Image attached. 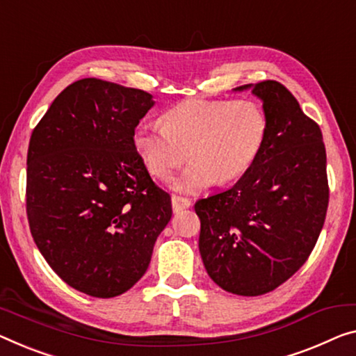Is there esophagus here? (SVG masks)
I'll use <instances>...</instances> for the list:
<instances>
[{
	"instance_id": "1",
	"label": "esophagus",
	"mask_w": 356,
	"mask_h": 356,
	"mask_svg": "<svg viewBox=\"0 0 356 356\" xmlns=\"http://www.w3.org/2000/svg\"><path fill=\"white\" fill-rule=\"evenodd\" d=\"M191 205H193V204H191L189 199H184V197H179V195L172 197V209H173L175 213L181 211L184 209H189Z\"/></svg>"
}]
</instances>
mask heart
Masks as SVG:
<instances>
[{
    "mask_svg": "<svg viewBox=\"0 0 356 356\" xmlns=\"http://www.w3.org/2000/svg\"><path fill=\"white\" fill-rule=\"evenodd\" d=\"M162 127L140 124L132 135L136 154L152 177L168 179L186 159L191 162L173 189L197 194L247 173L264 145L266 114L253 100L191 98L162 114Z\"/></svg>",
    "mask_w": 356,
    "mask_h": 356,
    "instance_id": "1",
    "label": "heart"
}]
</instances>
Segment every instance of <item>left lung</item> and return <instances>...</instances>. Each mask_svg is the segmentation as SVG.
<instances>
[{"instance_id":"1","label":"left lung","mask_w":356,"mask_h":356,"mask_svg":"<svg viewBox=\"0 0 356 356\" xmlns=\"http://www.w3.org/2000/svg\"><path fill=\"white\" fill-rule=\"evenodd\" d=\"M262 102L267 132L258 159L231 189L195 202L199 250L218 286L259 296L307 261L323 227L330 189L318 124L277 81L235 87Z\"/></svg>"}]
</instances>
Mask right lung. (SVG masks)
<instances>
[{"label":"right lung","mask_w":356,"mask_h":356,"mask_svg":"<svg viewBox=\"0 0 356 356\" xmlns=\"http://www.w3.org/2000/svg\"><path fill=\"white\" fill-rule=\"evenodd\" d=\"M154 106L145 90L86 78L70 84L33 130L26 215L38 250L71 288L114 298L149 266L172 200L132 135Z\"/></svg>","instance_id":"obj_1"}]
</instances>
